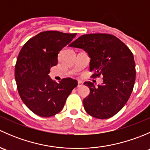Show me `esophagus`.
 I'll return each instance as SVG.
<instances>
[{
	"instance_id": "34e87169",
	"label": "esophagus",
	"mask_w": 150,
	"mask_h": 150,
	"mask_svg": "<svg viewBox=\"0 0 150 150\" xmlns=\"http://www.w3.org/2000/svg\"><path fill=\"white\" fill-rule=\"evenodd\" d=\"M83 86V83L81 81H78V87H81V86Z\"/></svg>"
}]
</instances>
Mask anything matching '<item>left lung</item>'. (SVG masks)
I'll return each mask as SVG.
<instances>
[{"label": "left lung", "mask_w": 150, "mask_h": 150, "mask_svg": "<svg viewBox=\"0 0 150 150\" xmlns=\"http://www.w3.org/2000/svg\"><path fill=\"white\" fill-rule=\"evenodd\" d=\"M70 47L83 49L90 60L93 77L103 76L102 85L85 82L90 93L83 101L86 112L92 117L107 119L117 114L128 102L136 79L134 55L117 37L105 33L81 35Z\"/></svg>", "instance_id": "1"}]
</instances>
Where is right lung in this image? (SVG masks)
I'll return each mask as SVG.
<instances>
[{
    "label": "right lung",
    "instance_id": "right-lung-1",
    "mask_svg": "<svg viewBox=\"0 0 150 150\" xmlns=\"http://www.w3.org/2000/svg\"><path fill=\"white\" fill-rule=\"evenodd\" d=\"M76 33L45 31L24 45L15 65V80L22 102L40 117L55 115L64 107L68 96L78 83L70 78L59 83L49 77L51 67L58 63V54Z\"/></svg>",
    "mask_w": 150,
    "mask_h": 150
}]
</instances>
